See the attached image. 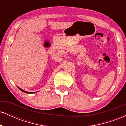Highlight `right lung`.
<instances>
[{
	"label": "right lung",
	"instance_id": "right-lung-1",
	"mask_svg": "<svg viewBox=\"0 0 126 126\" xmlns=\"http://www.w3.org/2000/svg\"><path fill=\"white\" fill-rule=\"evenodd\" d=\"M18 88H19V89H20V90L22 91V92H25V93H28V94H33V93H35V92H27V91H25L23 90V89H22L21 88H19V87H18Z\"/></svg>",
	"mask_w": 126,
	"mask_h": 126
}]
</instances>
